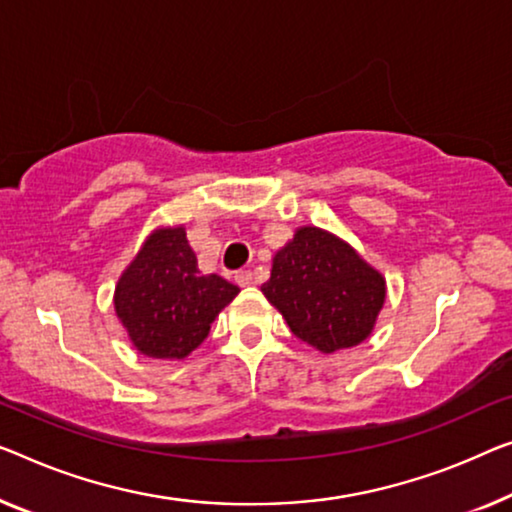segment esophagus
I'll return each instance as SVG.
<instances>
[{
	"mask_svg": "<svg viewBox=\"0 0 512 512\" xmlns=\"http://www.w3.org/2000/svg\"><path fill=\"white\" fill-rule=\"evenodd\" d=\"M234 280L239 282L241 287H248L250 282H253V273H250V271H236L234 273Z\"/></svg>",
	"mask_w": 512,
	"mask_h": 512,
	"instance_id": "obj_1",
	"label": "esophagus"
}]
</instances>
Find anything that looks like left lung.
Returning <instances> with one entry per match:
<instances>
[{"instance_id":"8db88e82","label":"left lung","mask_w":512,"mask_h":512,"mask_svg":"<svg viewBox=\"0 0 512 512\" xmlns=\"http://www.w3.org/2000/svg\"><path fill=\"white\" fill-rule=\"evenodd\" d=\"M262 292L296 338L333 354L361 345L375 329L386 280L338 236L299 227L273 257Z\"/></svg>"}]
</instances>
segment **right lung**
Here are the masks:
<instances>
[{
  "label": "right lung",
  "instance_id": "obj_1",
  "mask_svg": "<svg viewBox=\"0 0 512 512\" xmlns=\"http://www.w3.org/2000/svg\"><path fill=\"white\" fill-rule=\"evenodd\" d=\"M236 294L239 287L216 273L202 276L183 227H163L121 273L114 310L137 352L186 358Z\"/></svg>",
  "mask_w": 512,
  "mask_h": 512
}]
</instances>
